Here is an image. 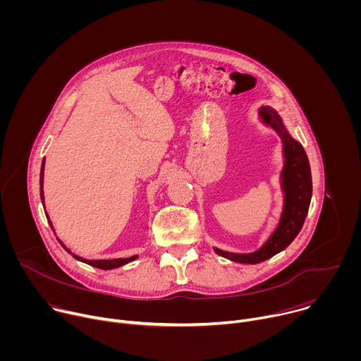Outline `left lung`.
<instances>
[{
	"mask_svg": "<svg viewBox=\"0 0 361 361\" xmlns=\"http://www.w3.org/2000/svg\"><path fill=\"white\" fill-rule=\"evenodd\" d=\"M260 116L267 126L279 133L283 142V152L286 159L281 171L284 205L276 231L257 251L248 254H237L214 247V251L219 255L243 264H257L266 262L270 257L290 245L304 224L308 207H310L313 191L310 163H308L302 145L288 134L280 116L273 109L263 107L260 110Z\"/></svg>",
	"mask_w": 361,
	"mask_h": 361,
	"instance_id": "1",
	"label": "left lung"
}]
</instances>
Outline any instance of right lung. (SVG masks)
<instances>
[{
	"mask_svg": "<svg viewBox=\"0 0 361 361\" xmlns=\"http://www.w3.org/2000/svg\"><path fill=\"white\" fill-rule=\"evenodd\" d=\"M44 164H45V160H42V164H41V173H39V195H41V201H42V205H44V190H42V184H44ZM60 241V240H59ZM60 244L66 248V251H68L71 254V251L60 241ZM74 259H77L78 262H82L88 266H92V267H97V269H101V270H111V269H117V267H121L133 260L137 259V255H133V257H128V259H114V260H85V259H81V257L73 254Z\"/></svg>",
	"mask_w": 361,
	"mask_h": 361,
	"instance_id": "right-lung-1",
	"label": "right lung"
}]
</instances>
